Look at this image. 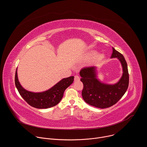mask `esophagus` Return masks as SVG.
I'll return each mask as SVG.
<instances>
[{"mask_svg":"<svg viewBox=\"0 0 147 147\" xmlns=\"http://www.w3.org/2000/svg\"><path fill=\"white\" fill-rule=\"evenodd\" d=\"M80 80V78L79 76H74V81H79Z\"/></svg>","mask_w":147,"mask_h":147,"instance_id":"esophagus-1","label":"esophagus"}]
</instances>
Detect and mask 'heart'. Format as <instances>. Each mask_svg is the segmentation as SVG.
<instances>
[{
    "label": "heart",
    "instance_id": "heart-1",
    "mask_svg": "<svg viewBox=\"0 0 147 147\" xmlns=\"http://www.w3.org/2000/svg\"><path fill=\"white\" fill-rule=\"evenodd\" d=\"M97 54H98V53H97L96 52H95V51H91L90 52H89V53H88L87 56H88V57H89V58H91V57H93L96 56L97 55ZM104 58H105L104 55H98V56H97L96 59H97V60H101L103 59Z\"/></svg>",
    "mask_w": 147,
    "mask_h": 147
}]
</instances>
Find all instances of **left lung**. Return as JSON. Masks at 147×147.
<instances>
[{"label":"left lung","mask_w":147,"mask_h":147,"mask_svg":"<svg viewBox=\"0 0 147 147\" xmlns=\"http://www.w3.org/2000/svg\"><path fill=\"white\" fill-rule=\"evenodd\" d=\"M111 58L119 59L122 66L123 74L118 82L114 84L102 82L98 78L95 66L85 67L80 71L81 81L84 87L82 96L91 106L101 109L107 108L116 103L126 92L129 82L127 64L124 56L113 48Z\"/></svg>","instance_id":"left-lung-1"}]
</instances>
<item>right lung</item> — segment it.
I'll list each match as a JSON object with an SVG mask.
<instances>
[{
	"instance_id": "obj_1",
	"label": "right lung",
	"mask_w": 147,
	"mask_h": 147,
	"mask_svg": "<svg viewBox=\"0 0 147 147\" xmlns=\"http://www.w3.org/2000/svg\"><path fill=\"white\" fill-rule=\"evenodd\" d=\"M74 76L65 78L50 89L40 92H34L24 89L18 79L17 69L15 74V85L22 98L30 106L38 109H47L58 104L63 96L66 89L74 81Z\"/></svg>"
}]
</instances>
